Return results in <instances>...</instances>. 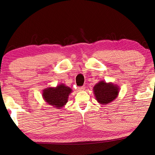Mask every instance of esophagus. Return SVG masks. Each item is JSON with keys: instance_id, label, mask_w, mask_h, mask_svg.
<instances>
[{"instance_id": "1", "label": "esophagus", "mask_w": 155, "mask_h": 155, "mask_svg": "<svg viewBox=\"0 0 155 155\" xmlns=\"http://www.w3.org/2000/svg\"><path fill=\"white\" fill-rule=\"evenodd\" d=\"M85 86H82V87H78V90H79V91H83V90H85Z\"/></svg>"}]
</instances>
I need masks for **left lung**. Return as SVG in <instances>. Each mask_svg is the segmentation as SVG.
<instances>
[{
  "label": "left lung",
  "instance_id": "left-lung-1",
  "mask_svg": "<svg viewBox=\"0 0 155 155\" xmlns=\"http://www.w3.org/2000/svg\"><path fill=\"white\" fill-rule=\"evenodd\" d=\"M96 101L100 104H107L117 98L119 93V87L111 83L101 81L96 84L93 88Z\"/></svg>",
  "mask_w": 155,
  "mask_h": 155
}]
</instances>
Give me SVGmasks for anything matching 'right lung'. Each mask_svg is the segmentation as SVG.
Returning a JSON list of instances; mask_svg holds the SVG:
<instances>
[{"mask_svg":"<svg viewBox=\"0 0 155 155\" xmlns=\"http://www.w3.org/2000/svg\"><path fill=\"white\" fill-rule=\"evenodd\" d=\"M72 89L64 84H60L56 87L44 89L42 96L47 103L54 107V108L61 109L68 101V96L72 92Z\"/></svg>","mask_w":155,"mask_h":155,"instance_id":"add662e5","label":"right lung"}]
</instances>
